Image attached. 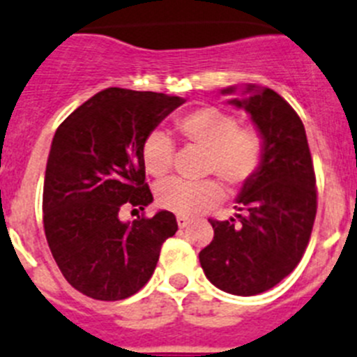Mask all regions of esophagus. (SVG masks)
I'll list each match as a JSON object with an SVG mask.
<instances>
[{
    "label": "esophagus",
    "mask_w": 357,
    "mask_h": 357,
    "mask_svg": "<svg viewBox=\"0 0 357 357\" xmlns=\"http://www.w3.org/2000/svg\"><path fill=\"white\" fill-rule=\"evenodd\" d=\"M176 220H178L179 229H183V227H186V226H188V224H190V218L185 217V215H178V218H176Z\"/></svg>",
    "instance_id": "esophagus-1"
}]
</instances>
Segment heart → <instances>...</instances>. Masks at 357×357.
<instances>
[{
	"mask_svg": "<svg viewBox=\"0 0 357 357\" xmlns=\"http://www.w3.org/2000/svg\"><path fill=\"white\" fill-rule=\"evenodd\" d=\"M178 130L188 142L206 149L204 174H217L227 185L242 186L261 167L265 144L258 130L238 126L236 115L215 107H202L178 121ZM174 144L165 131L155 130L142 142V162L153 178L169 174ZM224 190L215 179L188 183L169 179L156 188L162 208L178 215H197L222 201Z\"/></svg>",
	"mask_w": 357,
	"mask_h": 357,
	"instance_id": "b5f03b06",
	"label": "heart"
}]
</instances>
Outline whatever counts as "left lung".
I'll return each mask as SVG.
<instances>
[{"label": "left lung", "instance_id": "8db88e82", "mask_svg": "<svg viewBox=\"0 0 357 357\" xmlns=\"http://www.w3.org/2000/svg\"><path fill=\"white\" fill-rule=\"evenodd\" d=\"M234 86L222 94H234ZM243 108L265 144V158L240 192V213L213 220V240L199 252L202 271L218 290L250 297L274 288L298 265L317 215V186L306 130L278 92L247 85Z\"/></svg>", "mask_w": 357, "mask_h": 357}]
</instances>
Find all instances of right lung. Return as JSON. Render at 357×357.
<instances>
[{
  "instance_id": "1",
  "label": "right lung",
  "mask_w": 357,
  "mask_h": 357,
  "mask_svg": "<svg viewBox=\"0 0 357 357\" xmlns=\"http://www.w3.org/2000/svg\"><path fill=\"white\" fill-rule=\"evenodd\" d=\"M185 99L112 86L76 108L51 142L44 178V233L70 287L96 301H123L151 279L174 213L123 222L124 206L153 202L142 142ZM137 211V210H135Z\"/></svg>"
}]
</instances>
